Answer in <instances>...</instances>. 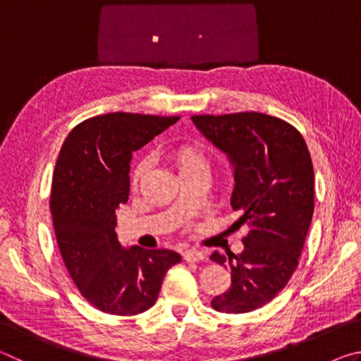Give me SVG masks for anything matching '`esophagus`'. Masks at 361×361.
<instances>
[{
	"instance_id": "1",
	"label": "esophagus",
	"mask_w": 361,
	"mask_h": 361,
	"mask_svg": "<svg viewBox=\"0 0 361 361\" xmlns=\"http://www.w3.org/2000/svg\"><path fill=\"white\" fill-rule=\"evenodd\" d=\"M183 258L188 262H197L200 259H204V253L199 252V250H186V252L183 253Z\"/></svg>"
}]
</instances>
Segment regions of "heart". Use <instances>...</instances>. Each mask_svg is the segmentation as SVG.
<instances>
[{"label":"heart","instance_id":"1","mask_svg":"<svg viewBox=\"0 0 361 361\" xmlns=\"http://www.w3.org/2000/svg\"><path fill=\"white\" fill-rule=\"evenodd\" d=\"M170 159H172L173 164L178 169V172L181 176H185L188 173L194 172V170H200V169H209V162H207V157L202 151H200L197 146L189 145V143H181L176 145L170 151ZM148 159H142L138 161V164L133 169L132 172V188H137L140 185V181L148 170Z\"/></svg>","mask_w":361,"mask_h":361}]
</instances>
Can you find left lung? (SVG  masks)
<instances>
[{
	"label": "left lung",
	"mask_w": 361,
	"mask_h": 361,
	"mask_svg": "<svg viewBox=\"0 0 361 361\" xmlns=\"http://www.w3.org/2000/svg\"><path fill=\"white\" fill-rule=\"evenodd\" d=\"M194 124L235 166L231 205L248 224L240 255L210 259L231 271V285L212 299L218 312L245 314L272 301L299 264L314 215V166L295 126L256 111L195 114Z\"/></svg>",
	"instance_id": "obj_1"
}]
</instances>
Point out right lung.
I'll use <instances>...</instances> for the list:
<instances>
[{
    "instance_id": "add662e5",
    "label": "right lung",
    "mask_w": 361,
    "mask_h": 361,
    "mask_svg": "<svg viewBox=\"0 0 361 361\" xmlns=\"http://www.w3.org/2000/svg\"><path fill=\"white\" fill-rule=\"evenodd\" d=\"M180 116L109 113L82 121L62 145L51 188L57 243L85 301L111 315L152 307L162 280L181 256L172 250L122 248L116 209L129 199L132 152Z\"/></svg>"
}]
</instances>
